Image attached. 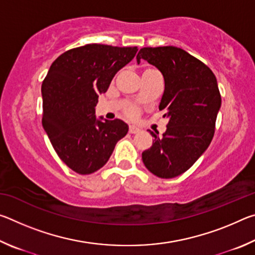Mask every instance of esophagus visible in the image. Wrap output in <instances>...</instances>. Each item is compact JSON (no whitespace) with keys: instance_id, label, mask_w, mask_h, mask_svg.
<instances>
[{"instance_id":"1","label":"esophagus","mask_w":255,"mask_h":255,"mask_svg":"<svg viewBox=\"0 0 255 255\" xmlns=\"http://www.w3.org/2000/svg\"><path fill=\"white\" fill-rule=\"evenodd\" d=\"M129 133H137L140 131V129L136 126H129Z\"/></svg>"}]
</instances>
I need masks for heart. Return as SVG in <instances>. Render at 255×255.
Returning a JSON list of instances; mask_svg holds the SVG:
<instances>
[{"label":"heart","mask_w":255,"mask_h":255,"mask_svg":"<svg viewBox=\"0 0 255 255\" xmlns=\"http://www.w3.org/2000/svg\"><path fill=\"white\" fill-rule=\"evenodd\" d=\"M125 114H126L127 117L129 118H136L138 115H139V109L136 106H128L125 109Z\"/></svg>","instance_id":"obj_1"}]
</instances>
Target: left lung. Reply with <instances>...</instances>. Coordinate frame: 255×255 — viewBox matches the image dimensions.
I'll use <instances>...</instances> for the list:
<instances>
[{"instance_id":"obj_1","label":"left lung","mask_w":255,"mask_h":255,"mask_svg":"<svg viewBox=\"0 0 255 255\" xmlns=\"http://www.w3.org/2000/svg\"><path fill=\"white\" fill-rule=\"evenodd\" d=\"M157 67L164 77L159 110L169 118L162 137L150 131L153 145L141 153L154 175L172 179L184 173L208 148L222 105L217 80L210 68L173 46L144 47L137 54Z\"/></svg>"}]
</instances>
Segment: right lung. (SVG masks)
<instances>
[{"mask_svg": "<svg viewBox=\"0 0 255 255\" xmlns=\"http://www.w3.org/2000/svg\"><path fill=\"white\" fill-rule=\"evenodd\" d=\"M137 50L100 44L76 47L58 56L42 81V126L59 158L76 173L101 169L128 132L123 120L97 119L94 108L99 94L107 92Z\"/></svg>", "mask_w": 255, "mask_h": 255, "instance_id": "add662e5", "label": "right lung"}]
</instances>
